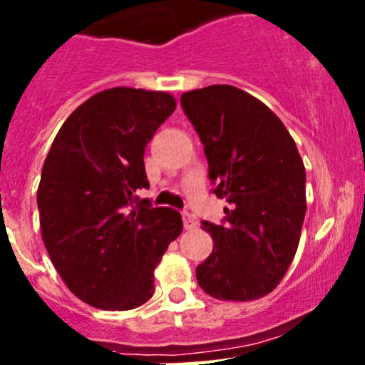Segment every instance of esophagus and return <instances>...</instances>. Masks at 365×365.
<instances>
[{"label": "esophagus", "instance_id": "obj_1", "mask_svg": "<svg viewBox=\"0 0 365 365\" xmlns=\"http://www.w3.org/2000/svg\"><path fill=\"white\" fill-rule=\"evenodd\" d=\"M183 226H185V230H194L197 226L196 220H194V217L189 212L183 213Z\"/></svg>", "mask_w": 365, "mask_h": 365}]
</instances>
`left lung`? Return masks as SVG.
<instances>
[{
	"label": "left lung",
	"mask_w": 365,
	"mask_h": 365,
	"mask_svg": "<svg viewBox=\"0 0 365 365\" xmlns=\"http://www.w3.org/2000/svg\"><path fill=\"white\" fill-rule=\"evenodd\" d=\"M208 160L224 222L203 220L213 251L196 268L197 284L219 300L249 302L288 272L305 217V168L288 128L240 88L213 84L180 98Z\"/></svg>",
	"instance_id": "8db88e82"
}]
</instances>
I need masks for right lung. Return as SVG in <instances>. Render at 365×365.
<instances>
[{"instance_id": "obj_1", "label": "right lung", "mask_w": 365, "mask_h": 365, "mask_svg": "<svg viewBox=\"0 0 365 365\" xmlns=\"http://www.w3.org/2000/svg\"><path fill=\"white\" fill-rule=\"evenodd\" d=\"M176 109L165 91L111 88L79 106L54 138L36 190L42 240L67 288L97 309L128 311L153 295V270L182 215L138 200L145 148Z\"/></svg>"}]
</instances>
